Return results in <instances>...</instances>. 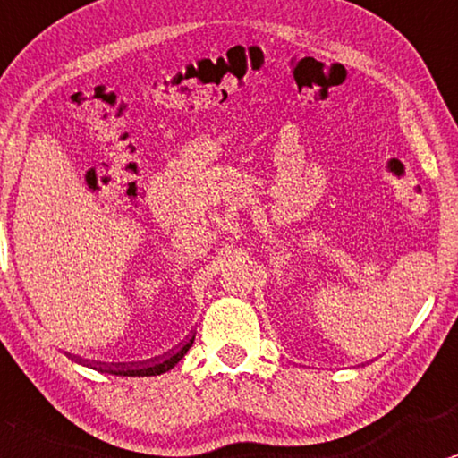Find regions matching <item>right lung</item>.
Here are the masks:
<instances>
[{
    "mask_svg": "<svg viewBox=\"0 0 458 458\" xmlns=\"http://www.w3.org/2000/svg\"><path fill=\"white\" fill-rule=\"evenodd\" d=\"M192 343H194V335L177 352H173L171 357L160 359V361H156V363H148V366H115V368L109 366V368H99V369H101V372L115 374V376H158V374H165V372H169V369L175 368L179 361H182L190 346H192ZM97 366H101V363H97Z\"/></svg>",
    "mask_w": 458,
    "mask_h": 458,
    "instance_id": "add662e5",
    "label": "right lung"
}]
</instances>
